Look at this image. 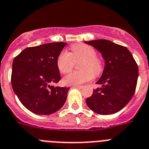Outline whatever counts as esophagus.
I'll return each mask as SVG.
<instances>
[{"label":"esophagus","instance_id":"obj_1","mask_svg":"<svg viewBox=\"0 0 149 149\" xmlns=\"http://www.w3.org/2000/svg\"><path fill=\"white\" fill-rule=\"evenodd\" d=\"M74 88H79V89H81V88H83V86H81V85H74Z\"/></svg>","mask_w":149,"mask_h":149}]
</instances>
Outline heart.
<instances>
[{
  "mask_svg": "<svg viewBox=\"0 0 149 149\" xmlns=\"http://www.w3.org/2000/svg\"><path fill=\"white\" fill-rule=\"evenodd\" d=\"M71 53L63 50L57 57L56 65L58 70L66 74L73 70L75 63L81 61L80 71H74L64 77L62 81L66 85H78L90 81L103 71V62L96 56L93 47L85 44H75L71 46Z\"/></svg>",
  "mask_w": 149,
  "mask_h": 149,
  "instance_id": "b5f03b06",
  "label": "heart"
}]
</instances>
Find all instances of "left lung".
Returning <instances> with one entry per match:
<instances>
[{
	"label": "left lung",
	"instance_id": "left-lung-1",
	"mask_svg": "<svg viewBox=\"0 0 149 149\" xmlns=\"http://www.w3.org/2000/svg\"><path fill=\"white\" fill-rule=\"evenodd\" d=\"M94 47L105 60L102 75L86 104L95 113L113 114L123 109L131 100L136 90L138 66L133 56L125 47L108 40L84 41Z\"/></svg>",
	"mask_w": 149,
	"mask_h": 149
}]
</instances>
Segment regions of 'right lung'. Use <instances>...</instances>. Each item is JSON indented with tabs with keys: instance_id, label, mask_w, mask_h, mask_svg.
Wrapping results in <instances>:
<instances>
[{
	"instance_id": "add662e5",
	"label": "right lung",
	"mask_w": 149,
	"mask_h": 149,
	"mask_svg": "<svg viewBox=\"0 0 149 149\" xmlns=\"http://www.w3.org/2000/svg\"><path fill=\"white\" fill-rule=\"evenodd\" d=\"M66 45L54 42L27 47L13 60V91L23 105L36 114L55 113L66 101L70 88L51 85L61 79L56 60Z\"/></svg>"
}]
</instances>
